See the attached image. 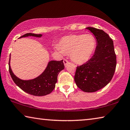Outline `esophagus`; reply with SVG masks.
I'll use <instances>...</instances> for the list:
<instances>
[{"instance_id":"obj_1","label":"esophagus","mask_w":130,"mask_h":130,"mask_svg":"<svg viewBox=\"0 0 130 130\" xmlns=\"http://www.w3.org/2000/svg\"><path fill=\"white\" fill-rule=\"evenodd\" d=\"M69 62H68V61L67 60V59H63V63H64V65H65V66H66L67 65V63H68Z\"/></svg>"}]
</instances>
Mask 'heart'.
Masks as SVG:
<instances>
[{
	"label": "heart",
	"mask_w": 130,
	"mask_h": 130,
	"mask_svg": "<svg viewBox=\"0 0 130 130\" xmlns=\"http://www.w3.org/2000/svg\"><path fill=\"white\" fill-rule=\"evenodd\" d=\"M96 40L92 35H80L65 36L61 39L59 45L55 46L61 54H71L72 60L78 63L87 61L93 54Z\"/></svg>",
	"instance_id": "1"
}]
</instances>
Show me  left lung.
Masks as SVG:
<instances>
[{
  "instance_id": "left-lung-1",
  "label": "left lung",
  "mask_w": 130,
  "mask_h": 130,
  "mask_svg": "<svg viewBox=\"0 0 130 130\" xmlns=\"http://www.w3.org/2000/svg\"><path fill=\"white\" fill-rule=\"evenodd\" d=\"M96 39L94 54L84 64L76 68L75 81L82 91L95 92L112 80L116 67V55L113 42L106 32L92 27L86 28Z\"/></svg>"
}]
</instances>
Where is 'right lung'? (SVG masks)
<instances>
[{
    "label": "right lung",
    "mask_w": 130,
    "mask_h": 130,
    "mask_svg": "<svg viewBox=\"0 0 130 130\" xmlns=\"http://www.w3.org/2000/svg\"><path fill=\"white\" fill-rule=\"evenodd\" d=\"M30 36L40 38L42 35L28 33L21 36L20 38ZM10 57L9 63V72L14 83L24 91L35 96H44L51 93L55 88L58 75L65 68L63 60L51 61L44 72L38 77L32 80H23L19 79L13 73L10 67Z\"/></svg>",
    "instance_id": "right-lung-1"
}]
</instances>
